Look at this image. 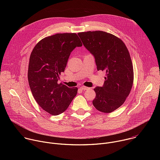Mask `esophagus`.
Listing matches in <instances>:
<instances>
[{"label": "esophagus", "mask_w": 160, "mask_h": 160, "mask_svg": "<svg viewBox=\"0 0 160 160\" xmlns=\"http://www.w3.org/2000/svg\"><path fill=\"white\" fill-rule=\"evenodd\" d=\"M80 88L81 90H88V89H90V88H88V87H85V86H82V87H80Z\"/></svg>", "instance_id": "1"}]
</instances>
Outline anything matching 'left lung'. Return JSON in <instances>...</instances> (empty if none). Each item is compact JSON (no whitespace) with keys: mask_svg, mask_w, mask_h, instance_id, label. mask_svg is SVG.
<instances>
[{"mask_svg":"<svg viewBox=\"0 0 160 160\" xmlns=\"http://www.w3.org/2000/svg\"><path fill=\"white\" fill-rule=\"evenodd\" d=\"M85 48L92 54L97 70L106 72L102 87L94 90V106L102 112H111L120 107L129 95L133 82V65L123 41L102 31L78 33Z\"/></svg>","mask_w":160,"mask_h":160,"instance_id":"1","label":"left lung"}]
</instances>
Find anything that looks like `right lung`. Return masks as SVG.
Wrapping results in <instances>:
<instances>
[{
  "label": "right lung",
  "mask_w": 160,
  "mask_h": 160,
  "mask_svg": "<svg viewBox=\"0 0 160 160\" xmlns=\"http://www.w3.org/2000/svg\"><path fill=\"white\" fill-rule=\"evenodd\" d=\"M82 43L76 33H57L42 39L33 48L28 79L38 104L52 115L63 112L77 96L78 88L58 83L71 52Z\"/></svg>",
  "instance_id": "add662e5"
}]
</instances>
